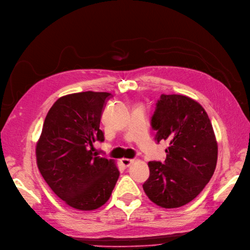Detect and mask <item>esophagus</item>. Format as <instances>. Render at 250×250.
Masks as SVG:
<instances>
[{
  "instance_id": "34e87169",
  "label": "esophagus",
  "mask_w": 250,
  "mask_h": 250,
  "mask_svg": "<svg viewBox=\"0 0 250 250\" xmlns=\"http://www.w3.org/2000/svg\"><path fill=\"white\" fill-rule=\"evenodd\" d=\"M133 162H134V160H131V159H122V160H120V163H122L124 168L130 167L131 164H132Z\"/></svg>"
}]
</instances>
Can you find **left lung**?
Segmentation results:
<instances>
[{
  "mask_svg": "<svg viewBox=\"0 0 250 250\" xmlns=\"http://www.w3.org/2000/svg\"><path fill=\"white\" fill-rule=\"evenodd\" d=\"M154 139L167 140L165 163H148L145 193L163 208H178L195 199L213 175L217 141L213 127L197 101L182 95H162L151 117Z\"/></svg>",
  "mask_w": 250,
  "mask_h": 250,
  "instance_id": "8db88e82",
  "label": "left lung"
}]
</instances>
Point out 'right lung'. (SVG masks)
I'll return each mask as SVG.
<instances>
[{"instance_id": "right-lung-1", "label": "right lung", "mask_w": 250, "mask_h": 250, "mask_svg": "<svg viewBox=\"0 0 250 250\" xmlns=\"http://www.w3.org/2000/svg\"><path fill=\"white\" fill-rule=\"evenodd\" d=\"M110 97L90 90L63 96L45 117L36 145L37 166L52 191L72 208L103 206L119 177L115 162L98 156L92 145L105 140L100 122Z\"/></svg>"}]
</instances>
